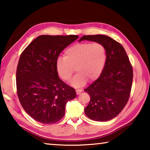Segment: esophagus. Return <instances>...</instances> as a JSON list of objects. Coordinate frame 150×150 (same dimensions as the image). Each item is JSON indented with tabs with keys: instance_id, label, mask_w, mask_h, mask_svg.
<instances>
[{
	"instance_id": "esophagus-1",
	"label": "esophagus",
	"mask_w": 150,
	"mask_h": 150,
	"mask_svg": "<svg viewBox=\"0 0 150 150\" xmlns=\"http://www.w3.org/2000/svg\"><path fill=\"white\" fill-rule=\"evenodd\" d=\"M76 93H77V95H80V94L82 93V90L81 89H76Z\"/></svg>"
}]
</instances>
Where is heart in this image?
I'll use <instances>...</instances> for the list:
<instances>
[{
    "mask_svg": "<svg viewBox=\"0 0 150 150\" xmlns=\"http://www.w3.org/2000/svg\"><path fill=\"white\" fill-rule=\"evenodd\" d=\"M107 59V51L101 43L83 42L68 47L64 57L56 62L57 73L64 81H69L77 71L71 81L75 87L85 85L88 79L94 81L102 74Z\"/></svg>",
    "mask_w": 150,
    "mask_h": 150,
    "instance_id": "1",
    "label": "heart"
}]
</instances>
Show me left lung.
Here are the masks:
<instances>
[{
  "mask_svg": "<svg viewBox=\"0 0 150 150\" xmlns=\"http://www.w3.org/2000/svg\"><path fill=\"white\" fill-rule=\"evenodd\" d=\"M105 45L107 59L102 74L84 90L91 96L85 115L98 122L110 120L119 115L128 103L133 81V68L120 43L105 35H83Z\"/></svg>",
  "mask_w": 150,
  "mask_h": 150,
  "instance_id": "8db88e82",
  "label": "left lung"
}]
</instances>
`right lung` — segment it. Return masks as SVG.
Wrapping results in <instances>:
<instances>
[{
    "instance_id": "1",
    "label": "right lung",
    "mask_w": 150,
    "mask_h": 150,
    "mask_svg": "<svg viewBox=\"0 0 150 150\" xmlns=\"http://www.w3.org/2000/svg\"><path fill=\"white\" fill-rule=\"evenodd\" d=\"M77 35H42L22 52L16 69V91L28 115L42 124H54L65 115V105L76 97L73 88L58 77L60 53Z\"/></svg>"
}]
</instances>
